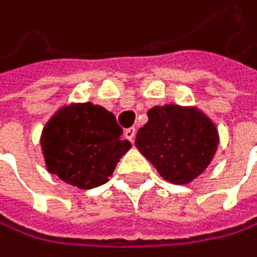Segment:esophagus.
<instances>
[{
  "mask_svg": "<svg viewBox=\"0 0 257 257\" xmlns=\"http://www.w3.org/2000/svg\"><path fill=\"white\" fill-rule=\"evenodd\" d=\"M124 137L130 142H134V137H136V127H127L124 131Z\"/></svg>",
  "mask_w": 257,
  "mask_h": 257,
  "instance_id": "esophagus-1",
  "label": "esophagus"
}]
</instances>
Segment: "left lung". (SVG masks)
Wrapping results in <instances>:
<instances>
[{
  "mask_svg": "<svg viewBox=\"0 0 257 257\" xmlns=\"http://www.w3.org/2000/svg\"><path fill=\"white\" fill-rule=\"evenodd\" d=\"M136 147L166 180L186 185L201 175L218 148V131L193 107L163 105L148 110Z\"/></svg>",
  "mask_w": 257,
  "mask_h": 257,
  "instance_id": "left-lung-1",
  "label": "left lung"
}]
</instances>
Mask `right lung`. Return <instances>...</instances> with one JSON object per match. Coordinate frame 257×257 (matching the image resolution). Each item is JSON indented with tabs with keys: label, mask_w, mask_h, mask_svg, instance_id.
I'll list each match as a JSON object with an SVG mask.
<instances>
[{
	"label": "right lung",
	"mask_w": 257,
	"mask_h": 257,
	"mask_svg": "<svg viewBox=\"0 0 257 257\" xmlns=\"http://www.w3.org/2000/svg\"><path fill=\"white\" fill-rule=\"evenodd\" d=\"M112 112L91 102L63 107L45 124L41 145L47 169L82 189L104 185L131 144Z\"/></svg>",
	"instance_id": "obj_1"
}]
</instances>
